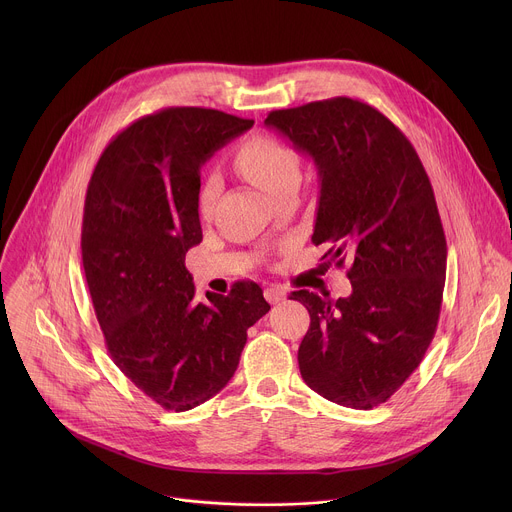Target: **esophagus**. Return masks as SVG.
I'll list each match as a JSON object with an SVG mask.
<instances>
[{"mask_svg":"<svg viewBox=\"0 0 512 512\" xmlns=\"http://www.w3.org/2000/svg\"><path fill=\"white\" fill-rule=\"evenodd\" d=\"M263 294H265V300L269 304H279V302H283L287 298V291L283 287H279V285H267Z\"/></svg>","mask_w":512,"mask_h":512,"instance_id":"34e87169","label":"esophagus"}]
</instances>
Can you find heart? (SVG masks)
<instances>
[{
  "mask_svg": "<svg viewBox=\"0 0 512 512\" xmlns=\"http://www.w3.org/2000/svg\"><path fill=\"white\" fill-rule=\"evenodd\" d=\"M235 168L255 186L277 198L283 190L298 186L302 176V160L298 152L271 135H253L239 143L233 154ZM223 192V180L216 172H206L198 188V210L210 216Z\"/></svg>",
  "mask_w": 512,
  "mask_h": 512,
  "instance_id": "b5f03b06",
  "label": "heart"
}]
</instances>
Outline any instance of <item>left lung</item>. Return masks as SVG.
Wrapping results in <instances>:
<instances>
[{
    "mask_svg": "<svg viewBox=\"0 0 512 512\" xmlns=\"http://www.w3.org/2000/svg\"><path fill=\"white\" fill-rule=\"evenodd\" d=\"M265 123L314 160L312 243L352 283L336 302L291 291L310 312L302 379L332 403L373 409L419 367L440 320L448 245L431 182L403 131L358 99L277 109Z\"/></svg>",
    "mask_w": 512,
    "mask_h": 512,
    "instance_id": "obj_1",
    "label": "left lung"
}]
</instances>
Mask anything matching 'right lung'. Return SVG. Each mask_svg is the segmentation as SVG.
<instances>
[{
	"mask_svg": "<svg viewBox=\"0 0 512 512\" xmlns=\"http://www.w3.org/2000/svg\"><path fill=\"white\" fill-rule=\"evenodd\" d=\"M251 125L216 109H160L109 141L87 188L81 251L105 346L121 373L168 411L221 391L247 330L271 308L253 281L198 302L184 265L202 241L200 166Z\"/></svg>",
	"mask_w": 512,
	"mask_h": 512,
	"instance_id": "obj_1",
	"label": "right lung"
}]
</instances>
